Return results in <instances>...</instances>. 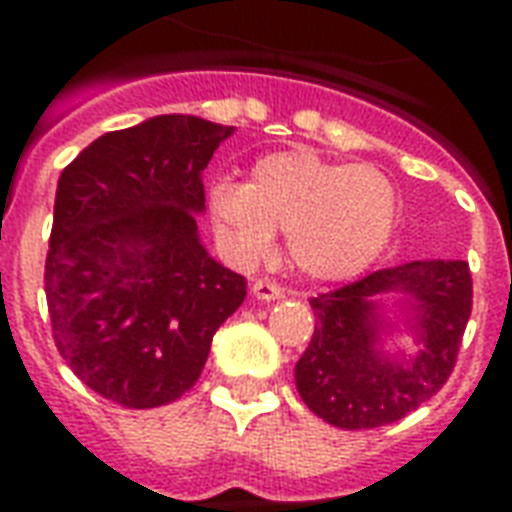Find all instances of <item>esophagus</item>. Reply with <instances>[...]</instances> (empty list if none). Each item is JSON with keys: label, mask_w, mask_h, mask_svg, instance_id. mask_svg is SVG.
I'll return each instance as SVG.
<instances>
[{"label": "esophagus", "mask_w": 512, "mask_h": 512, "mask_svg": "<svg viewBox=\"0 0 512 512\" xmlns=\"http://www.w3.org/2000/svg\"><path fill=\"white\" fill-rule=\"evenodd\" d=\"M252 295L257 297V300H263V303H271V300H281L284 297V289L279 287V284H273V281H255L252 284Z\"/></svg>", "instance_id": "34e87169"}]
</instances>
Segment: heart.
<instances>
[{"instance_id":"1","label":"heart","mask_w":512,"mask_h":512,"mask_svg":"<svg viewBox=\"0 0 512 512\" xmlns=\"http://www.w3.org/2000/svg\"><path fill=\"white\" fill-rule=\"evenodd\" d=\"M215 239L233 263L252 265L287 231L292 263L313 281H348L380 260L398 225V193L369 164H342L297 146L260 156L247 183L207 191Z\"/></svg>"}]
</instances>
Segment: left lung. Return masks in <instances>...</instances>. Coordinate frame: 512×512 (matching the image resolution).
Instances as JSON below:
<instances>
[{
    "mask_svg": "<svg viewBox=\"0 0 512 512\" xmlns=\"http://www.w3.org/2000/svg\"><path fill=\"white\" fill-rule=\"evenodd\" d=\"M316 332L295 366L308 409L342 430L380 428L444 388L473 308L465 260H412L311 300ZM396 331L415 353L393 351Z\"/></svg>",
    "mask_w": 512,
    "mask_h": 512,
    "instance_id": "1",
    "label": "left lung"
}]
</instances>
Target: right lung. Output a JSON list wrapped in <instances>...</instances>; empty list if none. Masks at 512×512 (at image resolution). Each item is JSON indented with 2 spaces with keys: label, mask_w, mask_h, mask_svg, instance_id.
<instances>
[{
  "label": "right lung",
  "mask_w": 512,
  "mask_h": 512,
  "mask_svg": "<svg viewBox=\"0 0 512 512\" xmlns=\"http://www.w3.org/2000/svg\"><path fill=\"white\" fill-rule=\"evenodd\" d=\"M233 127L164 114L60 172L44 292L60 356L98 396L154 409L193 388L247 279L209 257L201 172Z\"/></svg>",
  "instance_id": "1"
}]
</instances>
